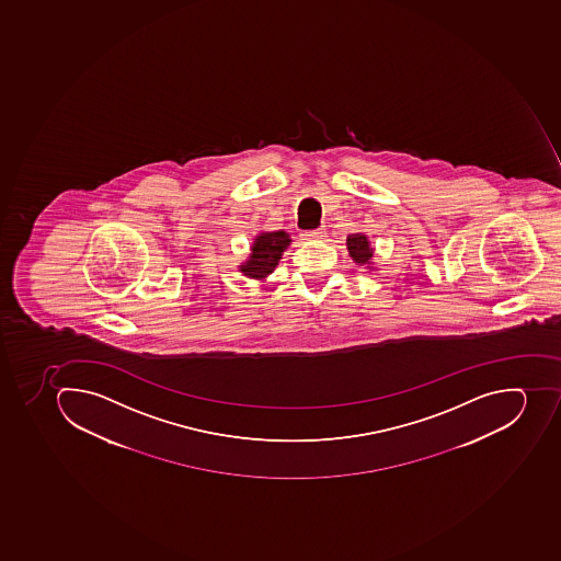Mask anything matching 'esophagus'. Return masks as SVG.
Instances as JSON below:
<instances>
[{
	"label": "esophagus",
	"instance_id": "1",
	"mask_svg": "<svg viewBox=\"0 0 561 561\" xmlns=\"http://www.w3.org/2000/svg\"><path fill=\"white\" fill-rule=\"evenodd\" d=\"M302 237H305L306 241H320V239H324L325 230L324 228H317V230H306V232L302 233Z\"/></svg>",
	"mask_w": 561,
	"mask_h": 561
}]
</instances>
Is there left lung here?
I'll return each mask as SVG.
<instances>
[{"mask_svg":"<svg viewBox=\"0 0 561 561\" xmlns=\"http://www.w3.org/2000/svg\"><path fill=\"white\" fill-rule=\"evenodd\" d=\"M347 250L351 259L359 265H370L374 259V248L365 233H351L347 237Z\"/></svg>","mask_w":561,"mask_h":561,"instance_id":"obj_1","label":"left lung"}]
</instances>
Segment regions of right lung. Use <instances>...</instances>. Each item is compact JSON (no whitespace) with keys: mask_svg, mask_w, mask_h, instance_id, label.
Instances as JSON below:
<instances>
[{"mask_svg":"<svg viewBox=\"0 0 561 561\" xmlns=\"http://www.w3.org/2000/svg\"><path fill=\"white\" fill-rule=\"evenodd\" d=\"M293 242L290 236L283 230L278 232H262L255 237L251 253L245 262H242L241 271L244 276L253 279H265L278 265L283 251Z\"/></svg>","mask_w":561,"mask_h":561,"instance_id":"right-lung-1","label":"right lung"}]
</instances>
